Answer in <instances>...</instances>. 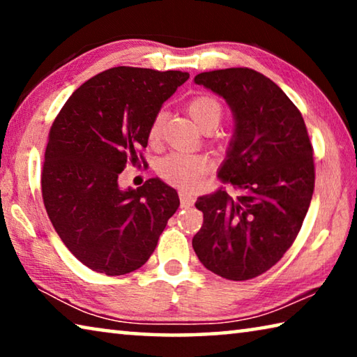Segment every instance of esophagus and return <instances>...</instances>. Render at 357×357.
<instances>
[{
    "mask_svg": "<svg viewBox=\"0 0 357 357\" xmlns=\"http://www.w3.org/2000/svg\"><path fill=\"white\" fill-rule=\"evenodd\" d=\"M179 198H181V208H190L193 202H195V200H193V197L189 195V193L184 192V190L179 192Z\"/></svg>",
    "mask_w": 357,
    "mask_h": 357,
    "instance_id": "esophagus-1",
    "label": "esophagus"
}]
</instances>
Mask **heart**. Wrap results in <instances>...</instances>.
<instances>
[{
    "mask_svg": "<svg viewBox=\"0 0 357 357\" xmlns=\"http://www.w3.org/2000/svg\"><path fill=\"white\" fill-rule=\"evenodd\" d=\"M187 113L190 114L198 128L202 130L208 126L219 124L222 118V105L220 102L211 98V96H197L187 104ZM164 113H157L153 123L149 126V140H159L164 128ZM211 162L208 157L200 154L189 153H172L157 162V173L167 183L174 184L183 189H192L198 184L204 174L208 173Z\"/></svg>",
    "mask_w": 357,
    "mask_h": 357,
    "instance_id": "heart-1",
    "label": "heart"
}]
</instances>
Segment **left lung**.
Returning a JSON list of instances; mask_svg holds the SVG:
<instances>
[{
  "mask_svg": "<svg viewBox=\"0 0 357 357\" xmlns=\"http://www.w3.org/2000/svg\"><path fill=\"white\" fill-rule=\"evenodd\" d=\"M193 82L225 99L233 135L219 176L241 190L200 197L203 227L192 239L203 266L228 280H249L279 261L309 211L315 165L302 114L257 70L202 72Z\"/></svg>",
  "mask_w": 357,
  "mask_h": 357,
  "instance_id": "1",
  "label": "left lung"
}]
</instances>
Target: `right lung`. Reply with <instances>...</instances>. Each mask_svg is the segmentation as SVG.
Here are the masks:
<instances>
[{
	"mask_svg": "<svg viewBox=\"0 0 357 357\" xmlns=\"http://www.w3.org/2000/svg\"><path fill=\"white\" fill-rule=\"evenodd\" d=\"M187 78L181 70H104L75 89L52 126L42 198L64 245L96 273L142 268L176 213L178 193L164 181L121 189L118 176L137 164L154 116Z\"/></svg>",
	"mask_w": 357,
	"mask_h": 357,
	"instance_id": "1",
	"label": "right lung"
}]
</instances>
